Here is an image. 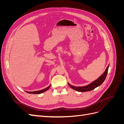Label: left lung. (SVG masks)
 <instances>
[{"label": "left lung", "mask_w": 124, "mask_h": 124, "mask_svg": "<svg viewBox=\"0 0 124 124\" xmlns=\"http://www.w3.org/2000/svg\"><path fill=\"white\" fill-rule=\"evenodd\" d=\"M108 67H109V65H108L107 67V68L106 70H105L104 73L101 75L100 77H99L97 80L92 82L91 83L87 85L82 86V87H76V86H73L72 85H71V84H70L69 83H68V85L72 89L76 90V91L80 92H85L91 91L92 90L94 89L95 88L98 87V86H99L100 85H101L103 83V82H104L105 79H106V77L107 76Z\"/></svg>", "instance_id": "8db88e82"}]
</instances>
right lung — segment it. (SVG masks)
Returning <instances> with one entry per match:
<instances>
[{
  "mask_svg": "<svg viewBox=\"0 0 124 124\" xmlns=\"http://www.w3.org/2000/svg\"><path fill=\"white\" fill-rule=\"evenodd\" d=\"M51 86V85H50L49 86H48V87H47L46 88H44L43 89H42V90H40V91H34V92H27L29 93H33V94H39V93H44L45 92H46L47 90H48V89L50 88Z\"/></svg>",
  "mask_w": 124,
  "mask_h": 124,
  "instance_id": "right-lung-1",
  "label": "right lung"
}]
</instances>
